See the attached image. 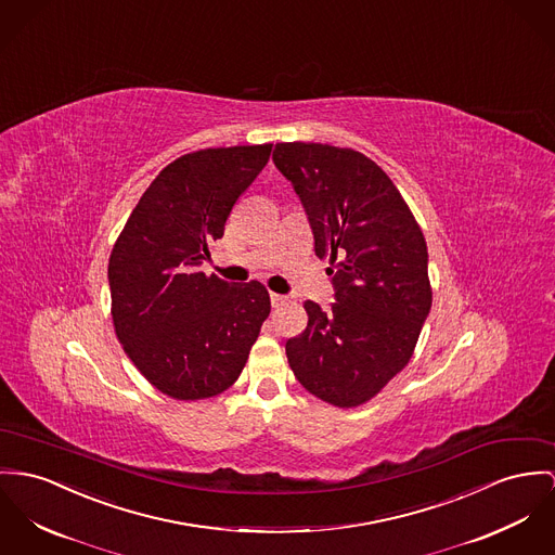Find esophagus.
Instances as JSON below:
<instances>
[{"label": "esophagus", "instance_id": "esophagus-1", "mask_svg": "<svg viewBox=\"0 0 555 555\" xmlns=\"http://www.w3.org/2000/svg\"><path fill=\"white\" fill-rule=\"evenodd\" d=\"M270 301H272V306H274V308H279V306H285V304H287V296L270 294Z\"/></svg>", "mask_w": 555, "mask_h": 555}]
</instances>
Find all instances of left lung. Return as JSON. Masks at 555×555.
<instances>
[{
	"label": "left lung",
	"instance_id": "8db88e82",
	"mask_svg": "<svg viewBox=\"0 0 555 555\" xmlns=\"http://www.w3.org/2000/svg\"><path fill=\"white\" fill-rule=\"evenodd\" d=\"M274 167L301 201L317 257H330V310L306 301L308 325L285 344L299 384L354 408L410 361L430 310L427 243L388 175L367 156L323 143H276Z\"/></svg>",
	"mask_w": 555,
	"mask_h": 555
}]
</instances>
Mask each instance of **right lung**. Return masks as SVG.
Returning a JSON list of instances; mask_svg holds the SVG:
<instances>
[{"label":"right lung","mask_w":555,"mask_h":555,"mask_svg":"<svg viewBox=\"0 0 555 555\" xmlns=\"http://www.w3.org/2000/svg\"><path fill=\"white\" fill-rule=\"evenodd\" d=\"M270 152L272 143L209 147L172 160L112 249L116 336L147 383L172 399H207L236 383L270 314L261 283L201 272Z\"/></svg>","instance_id":"add662e5"}]
</instances>
